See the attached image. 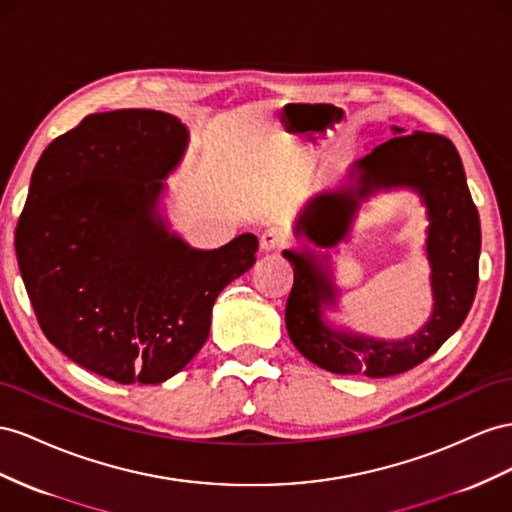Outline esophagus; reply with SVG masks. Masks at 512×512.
I'll return each mask as SVG.
<instances>
[{
	"label": "esophagus",
	"mask_w": 512,
	"mask_h": 512,
	"mask_svg": "<svg viewBox=\"0 0 512 512\" xmlns=\"http://www.w3.org/2000/svg\"><path fill=\"white\" fill-rule=\"evenodd\" d=\"M288 241V234L282 228H269L262 232L260 237V247L262 252H273V250H280Z\"/></svg>",
	"instance_id": "1"
}]
</instances>
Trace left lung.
I'll list each match as a JSON object with an SVG mask.
<instances>
[{"label": "left lung", "instance_id": "8db88e82", "mask_svg": "<svg viewBox=\"0 0 512 512\" xmlns=\"http://www.w3.org/2000/svg\"><path fill=\"white\" fill-rule=\"evenodd\" d=\"M394 137L353 163L349 185L321 193L295 222V234L314 247L331 250L347 239L362 202L377 191L407 187L426 206V256L431 262L433 312L416 334L377 340L329 327L323 306H336L338 288L323 262L327 254L310 247L284 250L295 282L286 301V329L297 351L336 375L392 377L431 357L472 308L478 286L480 217L469 193L457 148L444 135L392 127Z\"/></svg>", "mask_w": 512, "mask_h": 512}]
</instances>
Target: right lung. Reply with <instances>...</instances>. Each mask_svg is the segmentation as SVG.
<instances>
[{
    "label": "right lung",
    "mask_w": 512,
    "mask_h": 512,
    "mask_svg": "<svg viewBox=\"0 0 512 512\" xmlns=\"http://www.w3.org/2000/svg\"><path fill=\"white\" fill-rule=\"evenodd\" d=\"M189 133L172 114H90L38 159L15 232L17 260L47 340L116 383H161L209 338L217 295L252 269L245 232L196 250L168 230L161 178Z\"/></svg>",
    "instance_id": "1"
}]
</instances>
